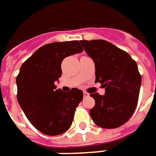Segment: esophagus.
<instances>
[{"label": "esophagus", "instance_id": "34e87169", "mask_svg": "<svg viewBox=\"0 0 156 156\" xmlns=\"http://www.w3.org/2000/svg\"><path fill=\"white\" fill-rule=\"evenodd\" d=\"M89 95H90V94H89L88 92L83 91V96H84V97H87V96H89Z\"/></svg>", "mask_w": 156, "mask_h": 156}]
</instances>
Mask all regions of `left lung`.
Listing matches in <instances>:
<instances>
[{
  "label": "left lung",
  "instance_id": "8db88e82",
  "mask_svg": "<svg viewBox=\"0 0 156 156\" xmlns=\"http://www.w3.org/2000/svg\"><path fill=\"white\" fill-rule=\"evenodd\" d=\"M80 43L94 60L96 83L105 95L92 93L96 104L90 110L96 126L114 129L127 122L137 105L142 78L130 55L105 40H82Z\"/></svg>",
  "mask_w": 156,
  "mask_h": 156
}]
</instances>
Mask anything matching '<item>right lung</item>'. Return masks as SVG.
<instances>
[{"label": "right lung", "instance_id": "obj_1", "mask_svg": "<svg viewBox=\"0 0 156 156\" xmlns=\"http://www.w3.org/2000/svg\"><path fill=\"white\" fill-rule=\"evenodd\" d=\"M83 52L78 41L52 42L34 53L22 64L16 78L17 99L29 121L48 136L64 133L71 126L82 90H56L61 77V62L66 57Z\"/></svg>", "mask_w": 156, "mask_h": 156}]
</instances>
